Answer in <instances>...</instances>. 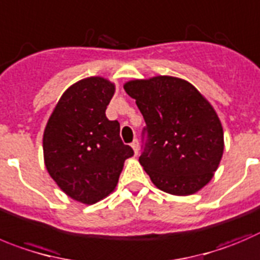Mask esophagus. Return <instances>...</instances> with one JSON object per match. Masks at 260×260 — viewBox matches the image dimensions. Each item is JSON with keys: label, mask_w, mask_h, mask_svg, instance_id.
Instances as JSON below:
<instances>
[{"label": "esophagus", "mask_w": 260, "mask_h": 260, "mask_svg": "<svg viewBox=\"0 0 260 260\" xmlns=\"http://www.w3.org/2000/svg\"><path fill=\"white\" fill-rule=\"evenodd\" d=\"M131 146H132L133 151H135V155H138V151H140V142H138V140H135V141L131 144Z\"/></svg>", "instance_id": "34e87169"}]
</instances>
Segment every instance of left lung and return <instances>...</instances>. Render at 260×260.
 Returning a JSON list of instances; mask_svg holds the SVG:
<instances>
[{
    "mask_svg": "<svg viewBox=\"0 0 260 260\" xmlns=\"http://www.w3.org/2000/svg\"><path fill=\"white\" fill-rule=\"evenodd\" d=\"M145 119L140 164L159 190L187 196L209 183L224 149L223 128L209 101L185 79L157 75L124 84Z\"/></svg>",
    "mask_w": 260,
    "mask_h": 260,
    "instance_id": "left-lung-1",
    "label": "left lung"
}]
</instances>
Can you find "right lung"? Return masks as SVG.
<instances>
[{
  "instance_id": "1",
  "label": "right lung",
  "mask_w": 260,
  "mask_h": 260,
  "mask_svg": "<svg viewBox=\"0 0 260 260\" xmlns=\"http://www.w3.org/2000/svg\"><path fill=\"white\" fill-rule=\"evenodd\" d=\"M115 84L89 77L60 97L43 133V157L51 178L74 200L91 204L116 187L132 147L120 140L118 120L106 118Z\"/></svg>"
}]
</instances>
